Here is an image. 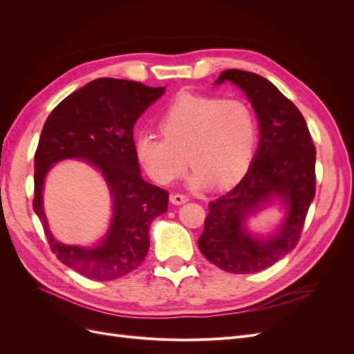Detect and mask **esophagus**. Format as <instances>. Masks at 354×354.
<instances>
[{"instance_id": "obj_1", "label": "esophagus", "mask_w": 354, "mask_h": 354, "mask_svg": "<svg viewBox=\"0 0 354 354\" xmlns=\"http://www.w3.org/2000/svg\"><path fill=\"white\" fill-rule=\"evenodd\" d=\"M169 201H171V203H174V205H181V203H186L189 201V198L186 195L176 194V195L169 196Z\"/></svg>"}]
</instances>
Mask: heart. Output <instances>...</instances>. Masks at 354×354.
<instances>
[{"label":"heart","instance_id":"b5f03b06","mask_svg":"<svg viewBox=\"0 0 354 354\" xmlns=\"http://www.w3.org/2000/svg\"><path fill=\"white\" fill-rule=\"evenodd\" d=\"M162 136L140 133L134 152L159 185H171L194 167L190 187H227L243 177L254 155L257 122L241 99L180 94L159 118ZM188 158H186L185 156Z\"/></svg>","mask_w":354,"mask_h":354}]
</instances>
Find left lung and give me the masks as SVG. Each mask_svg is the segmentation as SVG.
<instances>
[{"label": "left lung", "mask_w": 354, "mask_h": 354, "mask_svg": "<svg viewBox=\"0 0 354 354\" xmlns=\"http://www.w3.org/2000/svg\"><path fill=\"white\" fill-rule=\"evenodd\" d=\"M226 81L238 85L251 102L260 142L248 173L229 194L209 202L198 245L214 266L248 274L273 266L295 248L316 194V149L301 112L269 80L227 69L216 84ZM273 198L286 208L284 221L270 237H254L244 227L245 218Z\"/></svg>", "instance_id": "1"}]
</instances>
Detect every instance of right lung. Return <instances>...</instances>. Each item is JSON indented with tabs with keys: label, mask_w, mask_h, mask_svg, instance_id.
Listing matches in <instances>:
<instances>
[{
	"label": "right lung",
	"mask_w": 354,
	"mask_h": 354,
	"mask_svg": "<svg viewBox=\"0 0 354 354\" xmlns=\"http://www.w3.org/2000/svg\"><path fill=\"white\" fill-rule=\"evenodd\" d=\"M165 87L115 78H97L69 94L48 115L35 152L34 211L51 251L72 270L93 281H113L136 270L149 251V226L167 212L168 192L140 176L134 152V124L164 94ZM81 158L97 167L110 187L113 221L91 249L52 238L41 205L50 167Z\"/></svg>",
	"instance_id": "right-lung-1"
}]
</instances>
